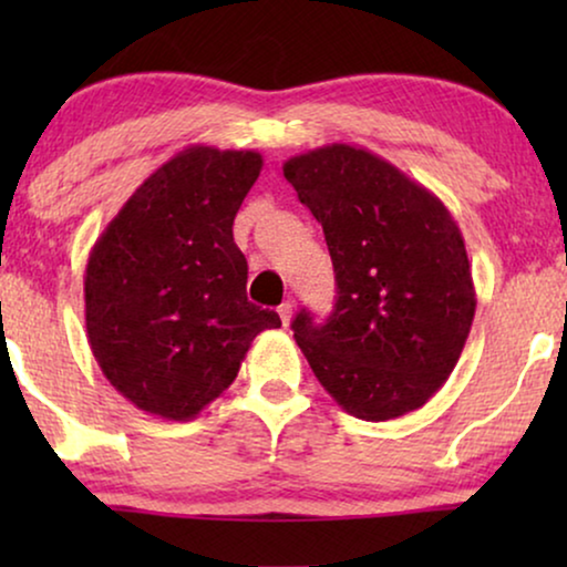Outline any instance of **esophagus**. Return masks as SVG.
Wrapping results in <instances>:
<instances>
[{
    "mask_svg": "<svg viewBox=\"0 0 567 567\" xmlns=\"http://www.w3.org/2000/svg\"><path fill=\"white\" fill-rule=\"evenodd\" d=\"M291 315H293V305H291V301H284V305L278 307V317H281L284 328L291 322Z\"/></svg>",
    "mask_w": 567,
    "mask_h": 567,
    "instance_id": "esophagus-1",
    "label": "esophagus"
}]
</instances>
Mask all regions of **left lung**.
<instances>
[{
  "mask_svg": "<svg viewBox=\"0 0 567 567\" xmlns=\"http://www.w3.org/2000/svg\"><path fill=\"white\" fill-rule=\"evenodd\" d=\"M284 177L322 224L336 268L328 320L301 309L291 322L315 377L361 421L423 408L460 361L477 307L454 216L361 146L297 154Z\"/></svg>",
  "mask_w": 567,
  "mask_h": 567,
  "instance_id": "1",
  "label": "left lung"
}]
</instances>
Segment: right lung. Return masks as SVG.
<instances>
[{
    "mask_svg": "<svg viewBox=\"0 0 567 567\" xmlns=\"http://www.w3.org/2000/svg\"><path fill=\"white\" fill-rule=\"evenodd\" d=\"M262 157L193 144L113 216L84 270V324L107 382L144 413L190 421L281 317L247 301L231 235Z\"/></svg>",
    "mask_w": 567,
    "mask_h": 567,
    "instance_id": "1",
    "label": "right lung"
}]
</instances>
